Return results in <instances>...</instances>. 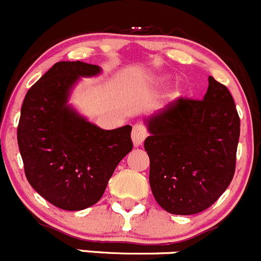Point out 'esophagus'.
I'll return each mask as SVG.
<instances>
[{
  "mask_svg": "<svg viewBox=\"0 0 261 261\" xmlns=\"http://www.w3.org/2000/svg\"><path fill=\"white\" fill-rule=\"evenodd\" d=\"M147 136L146 128L144 127V125L141 123H136L133 127V133H131V139H133V143L135 146L143 145L144 140Z\"/></svg>",
  "mask_w": 261,
  "mask_h": 261,
  "instance_id": "obj_1",
  "label": "esophagus"
}]
</instances>
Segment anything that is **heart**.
I'll list each match as a JSON object with an SVG mask.
<instances>
[{
    "mask_svg": "<svg viewBox=\"0 0 261 261\" xmlns=\"http://www.w3.org/2000/svg\"><path fill=\"white\" fill-rule=\"evenodd\" d=\"M163 80H165V77H162V78H160V81H163Z\"/></svg>",
    "mask_w": 261,
    "mask_h": 261,
    "instance_id": "b5f03b06",
    "label": "heart"
}]
</instances>
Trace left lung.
I'll return each instance as SVG.
<instances>
[{
    "label": "left lung",
    "mask_w": 261,
    "mask_h": 261,
    "mask_svg": "<svg viewBox=\"0 0 261 261\" xmlns=\"http://www.w3.org/2000/svg\"><path fill=\"white\" fill-rule=\"evenodd\" d=\"M144 147L155 201L173 215L212 206L235 173L240 118L230 91L213 77L202 101L175 98L147 116Z\"/></svg>",
    "instance_id": "obj_1"
}]
</instances>
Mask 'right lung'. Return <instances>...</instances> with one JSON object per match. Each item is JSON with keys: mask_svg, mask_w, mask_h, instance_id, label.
Returning a JSON list of instances; mask_svg holds the SVG:
<instances>
[{"mask_svg": "<svg viewBox=\"0 0 261 261\" xmlns=\"http://www.w3.org/2000/svg\"><path fill=\"white\" fill-rule=\"evenodd\" d=\"M101 67L59 62L26 93L17 143L30 186L67 211L93 206L103 196L118 163L133 150L131 126L103 130L69 103L82 77H96Z\"/></svg>", "mask_w": 261, "mask_h": 261, "instance_id": "right-lung-1", "label": "right lung"}]
</instances>
